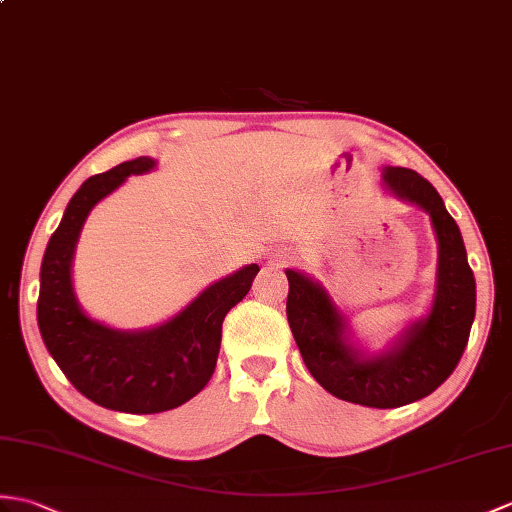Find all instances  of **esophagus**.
Segmentation results:
<instances>
[{
	"instance_id": "1",
	"label": "esophagus",
	"mask_w": 512,
	"mask_h": 512,
	"mask_svg": "<svg viewBox=\"0 0 512 512\" xmlns=\"http://www.w3.org/2000/svg\"><path fill=\"white\" fill-rule=\"evenodd\" d=\"M292 259H294V255L288 251V248H279V251L270 253V257H268V264H270L272 268H283L285 264H290Z\"/></svg>"
}]
</instances>
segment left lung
Returning <instances> with one entry per match:
<instances>
[{"label": "left lung", "mask_w": 512, "mask_h": 512, "mask_svg": "<svg viewBox=\"0 0 512 512\" xmlns=\"http://www.w3.org/2000/svg\"><path fill=\"white\" fill-rule=\"evenodd\" d=\"M382 185L432 218L438 266L430 314L403 329L384 353L366 355L351 342L347 318L323 285L290 268L285 314L320 386L342 401L386 410L432 395L454 373L475 318V279L458 224L432 183L408 168H384Z\"/></svg>", "instance_id": "left-lung-1"}]
</instances>
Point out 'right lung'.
I'll return each mask as SVG.
<instances>
[{"label": "right lung", "mask_w": 512, "mask_h": 512, "mask_svg": "<svg viewBox=\"0 0 512 512\" xmlns=\"http://www.w3.org/2000/svg\"><path fill=\"white\" fill-rule=\"evenodd\" d=\"M154 165L150 157L124 161L80 185L47 242L37 303L41 338L69 382L98 406L130 414L178 408L207 386L218 362L222 320L248 294L259 272L257 264H248L211 283L152 329H113L82 312L71 283L82 224L130 174H146Z\"/></svg>", "instance_id": "add662e5"}]
</instances>
